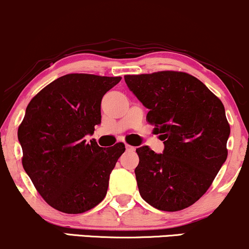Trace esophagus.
<instances>
[{
	"label": "esophagus",
	"mask_w": 249,
	"mask_h": 249,
	"mask_svg": "<svg viewBox=\"0 0 249 249\" xmlns=\"http://www.w3.org/2000/svg\"><path fill=\"white\" fill-rule=\"evenodd\" d=\"M125 149H127V151H134V150H135L134 146L129 145V144H125Z\"/></svg>",
	"instance_id": "1"
}]
</instances>
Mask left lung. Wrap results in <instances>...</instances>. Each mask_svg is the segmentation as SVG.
Segmentation results:
<instances>
[{"label":"left lung","instance_id":"left-lung-1","mask_svg":"<svg viewBox=\"0 0 249 249\" xmlns=\"http://www.w3.org/2000/svg\"><path fill=\"white\" fill-rule=\"evenodd\" d=\"M125 84L149 109L146 120L164 141V151L136 149L140 194L158 210L179 211L209 189L228 158L230 124L219 98L181 71L125 75Z\"/></svg>","mask_w":249,"mask_h":249}]
</instances>
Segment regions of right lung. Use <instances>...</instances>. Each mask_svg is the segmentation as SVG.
Instances as JSON below:
<instances>
[{"instance_id":"1","label":"right lung","mask_w":249,"mask_h":249,"mask_svg":"<svg viewBox=\"0 0 249 249\" xmlns=\"http://www.w3.org/2000/svg\"><path fill=\"white\" fill-rule=\"evenodd\" d=\"M121 77L69 73L32 98L18 128L21 164L41 197L54 209L82 213L106 196L110 172L124 144L104 149L87 142L101 122L104 94Z\"/></svg>"}]
</instances>
